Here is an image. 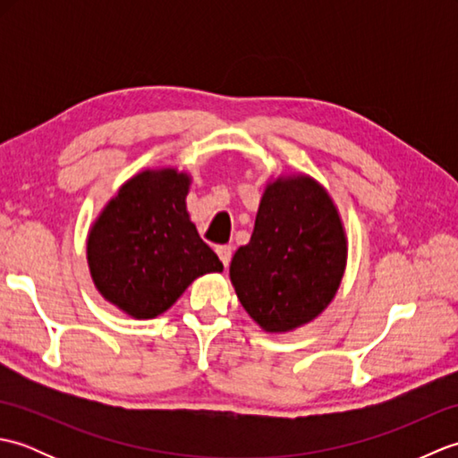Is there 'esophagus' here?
<instances>
[{
  "label": "esophagus",
  "instance_id": "esophagus-1",
  "mask_svg": "<svg viewBox=\"0 0 458 458\" xmlns=\"http://www.w3.org/2000/svg\"><path fill=\"white\" fill-rule=\"evenodd\" d=\"M216 254H218L220 261L224 264V267L228 269L230 259H232V246H220V248H216Z\"/></svg>",
  "mask_w": 458,
  "mask_h": 458
}]
</instances>
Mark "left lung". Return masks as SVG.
<instances>
[{"instance_id": "obj_1", "label": "left lung", "mask_w": 458, "mask_h": 458, "mask_svg": "<svg viewBox=\"0 0 458 458\" xmlns=\"http://www.w3.org/2000/svg\"><path fill=\"white\" fill-rule=\"evenodd\" d=\"M346 234L333 199L309 174L269 182L250 244L238 248L230 279L242 307L266 333L317 318L346 267Z\"/></svg>"}]
</instances>
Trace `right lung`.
<instances>
[{
  "label": "right lung",
  "mask_w": 458,
  "mask_h": 458,
  "mask_svg": "<svg viewBox=\"0 0 458 458\" xmlns=\"http://www.w3.org/2000/svg\"><path fill=\"white\" fill-rule=\"evenodd\" d=\"M189 187L187 173L145 169L92 224L86 254L94 285L133 318L159 317L194 279L224 267L191 222Z\"/></svg>",
  "instance_id": "right-lung-1"
}]
</instances>
